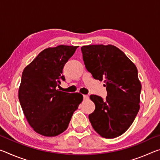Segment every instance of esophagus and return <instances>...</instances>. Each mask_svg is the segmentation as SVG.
<instances>
[{
  "label": "esophagus",
  "instance_id": "obj_1",
  "mask_svg": "<svg viewBox=\"0 0 160 160\" xmlns=\"http://www.w3.org/2000/svg\"><path fill=\"white\" fill-rule=\"evenodd\" d=\"M83 99L85 100H88L89 99V96L87 95V94H84L83 95Z\"/></svg>",
  "mask_w": 160,
  "mask_h": 160
}]
</instances>
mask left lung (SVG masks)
Instances as JSON below:
<instances>
[{
	"mask_svg": "<svg viewBox=\"0 0 160 160\" xmlns=\"http://www.w3.org/2000/svg\"><path fill=\"white\" fill-rule=\"evenodd\" d=\"M87 70L96 80H104L107 96L92 94L95 104L89 120L97 133L114 138L124 133L140 109L141 84L135 64L113 45H88L81 47Z\"/></svg>",
	"mask_w": 160,
	"mask_h": 160,
	"instance_id": "8db88e82",
	"label": "left lung"
}]
</instances>
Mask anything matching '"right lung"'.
I'll return each mask as SVG.
<instances>
[{
    "instance_id": "1",
    "label": "right lung",
    "mask_w": 160,
    "mask_h": 160,
    "mask_svg": "<svg viewBox=\"0 0 160 160\" xmlns=\"http://www.w3.org/2000/svg\"><path fill=\"white\" fill-rule=\"evenodd\" d=\"M78 47L59 45L40 52L22 72L18 97L29 125L38 133L53 137L67 129L82 101V94L57 90L65 81L63 69Z\"/></svg>"
}]
</instances>
